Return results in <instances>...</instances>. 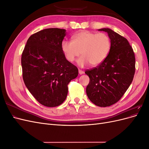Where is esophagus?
Masks as SVG:
<instances>
[{"instance_id": "obj_1", "label": "esophagus", "mask_w": 149, "mask_h": 149, "mask_svg": "<svg viewBox=\"0 0 149 149\" xmlns=\"http://www.w3.org/2000/svg\"><path fill=\"white\" fill-rule=\"evenodd\" d=\"M78 72H79V74H84V71H82V70H79Z\"/></svg>"}]
</instances>
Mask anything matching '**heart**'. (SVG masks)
I'll return each instance as SVG.
<instances>
[{
    "instance_id": "obj_1",
    "label": "heart",
    "mask_w": 149,
    "mask_h": 149,
    "mask_svg": "<svg viewBox=\"0 0 149 149\" xmlns=\"http://www.w3.org/2000/svg\"><path fill=\"white\" fill-rule=\"evenodd\" d=\"M72 41L64 40L61 49L66 60L73 62L81 54L82 56L77 60V65L84 68L91 64L92 66L101 65L109 55L111 42L109 36L104 33H94L81 31L74 34Z\"/></svg>"
}]
</instances>
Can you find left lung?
<instances>
[{"mask_svg": "<svg viewBox=\"0 0 149 149\" xmlns=\"http://www.w3.org/2000/svg\"><path fill=\"white\" fill-rule=\"evenodd\" d=\"M98 30L107 33L111 48L101 65L85 72L89 77L86 94L95 105L107 107L118 102L130 86L135 73L136 59L125 38L108 28Z\"/></svg>", "mask_w": 149, "mask_h": 149, "instance_id": "8db88e82", "label": "left lung"}]
</instances>
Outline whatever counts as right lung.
<instances>
[{
	"label": "right lung",
	"mask_w": 149,
	"mask_h": 149,
	"mask_svg": "<svg viewBox=\"0 0 149 149\" xmlns=\"http://www.w3.org/2000/svg\"><path fill=\"white\" fill-rule=\"evenodd\" d=\"M66 30L46 29L31 35L22 53L24 83L41 104L59 106L66 100L70 81L78 75L76 66L66 59L61 43Z\"/></svg>",
	"instance_id": "right-lung-1"
}]
</instances>
